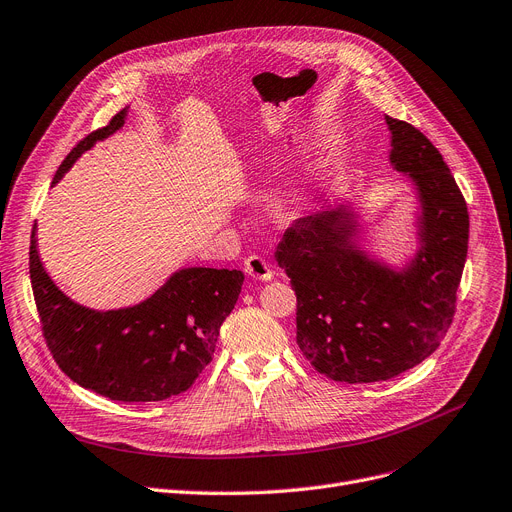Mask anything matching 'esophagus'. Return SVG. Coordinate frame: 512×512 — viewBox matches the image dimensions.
<instances>
[{
  "label": "esophagus",
  "mask_w": 512,
  "mask_h": 512,
  "mask_svg": "<svg viewBox=\"0 0 512 512\" xmlns=\"http://www.w3.org/2000/svg\"><path fill=\"white\" fill-rule=\"evenodd\" d=\"M244 272H247L251 278H257V280H272V276H274L270 263L259 255H251V257L244 259Z\"/></svg>",
  "instance_id": "34e87169"
}]
</instances>
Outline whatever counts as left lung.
Wrapping results in <instances>:
<instances>
[{
  "label": "left lung",
  "instance_id": "left-lung-1",
  "mask_svg": "<svg viewBox=\"0 0 512 512\" xmlns=\"http://www.w3.org/2000/svg\"><path fill=\"white\" fill-rule=\"evenodd\" d=\"M385 119L391 165L420 201V249L408 268L355 247L358 224L343 205L297 219L276 249L297 295V345L341 383L387 381L429 358L452 324L469 249V211L439 150L414 125Z\"/></svg>",
  "mask_w": 512,
  "mask_h": 512
}]
</instances>
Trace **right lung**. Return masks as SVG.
<instances>
[{
	"mask_svg": "<svg viewBox=\"0 0 512 512\" xmlns=\"http://www.w3.org/2000/svg\"><path fill=\"white\" fill-rule=\"evenodd\" d=\"M125 117L127 108L85 136L62 161L52 184L85 150L121 129ZM29 274L43 339L60 370L83 389L115 402H163L190 389L213 360L219 328L244 280L238 270L186 268L138 305L96 311L71 301L43 270L35 228Z\"/></svg>",
	"mask_w": 512,
	"mask_h": 512,
	"instance_id": "add662e5",
	"label": "right lung"
}]
</instances>
